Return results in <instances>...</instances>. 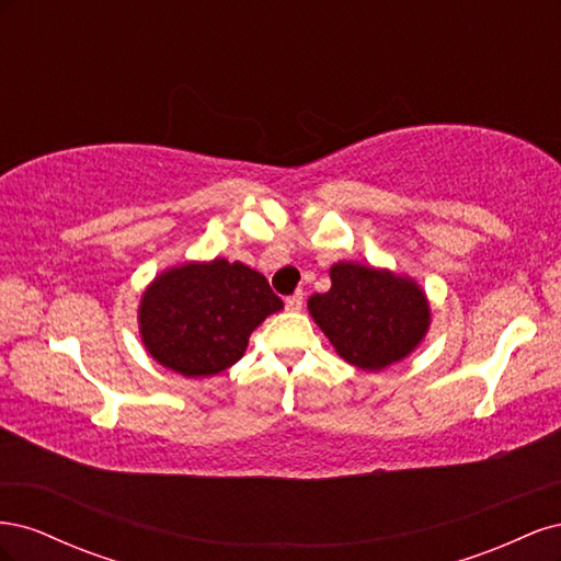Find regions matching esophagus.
I'll list each match as a JSON object with an SVG mask.
<instances>
[{"label":"esophagus","instance_id":"34e87169","mask_svg":"<svg viewBox=\"0 0 561 561\" xmlns=\"http://www.w3.org/2000/svg\"><path fill=\"white\" fill-rule=\"evenodd\" d=\"M301 307H304V297H301V293H295L293 297H287V299H285V309H287V311H301Z\"/></svg>","mask_w":561,"mask_h":561}]
</instances>
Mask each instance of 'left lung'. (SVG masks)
Here are the masks:
<instances>
[{
	"label": "left lung",
	"mask_w": 561,
	"mask_h": 561,
	"mask_svg": "<svg viewBox=\"0 0 561 561\" xmlns=\"http://www.w3.org/2000/svg\"><path fill=\"white\" fill-rule=\"evenodd\" d=\"M332 287L311 295L316 325L342 358L379 371L412 355L431 330V301L412 278L358 262L330 266Z\"/></svg>",
	"instance_id": "1"
}]
</instances>
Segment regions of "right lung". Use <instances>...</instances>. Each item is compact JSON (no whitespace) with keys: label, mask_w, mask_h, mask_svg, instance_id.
I'll use <instances>...</instances> for the list:
<instances>
[{"label":"right lung","mask_w":561,"mask_h":561,"mask_svg":"<svg viewBox=\"0 0 561 561\" xmlns=\"http://www.w3.org/2000/svg\"><path fill=\"white\" fill-rule=\"evenodd\" d=\"M283 309L260 271L215 257L163 268L140 297L145 351L186 379L215 377L243 358L250 334Z\"/></svg>","instance_id":"1"}]
</instances>
